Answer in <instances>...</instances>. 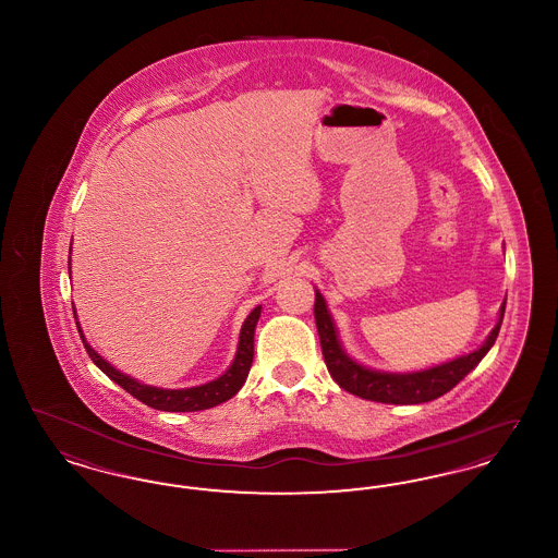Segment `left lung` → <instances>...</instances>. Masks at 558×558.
<instances>
[{
	"label": "left lung",
	"mask_w": 558,
	"mask_h": 558,
	"mask_svg": "<svg viewBox=\"0 0 558 558\" xmlns=\"http://www.w3.org/2000/svg\"><path fill=\"white\" fill-rule=\"evenodd\" d=\"M506 301L500 307V319L485 339V343L475 349L473 353L460 355L451 362L426 368L418 372H380L366 368L353 362L345 353L337 337V328L332 316L326 307L324 296L316 291V305L314 316L318 326L319 345L324 353V362L328 366L330 376L337 380L341 389L362 399H371L378 403H425L441 398L453 389L469 372L477 366L498 339L502 318H505Z\"/></svg>",
	"instance_id": "obj_1"
}]
</instances>
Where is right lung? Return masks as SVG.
I'll return each instance as SVG.
<instances>
[{
    "label": "right lung",
    "mask_w": 558,
    "mask_h": 558,
    "mask_svg": "<svg viewBox=\"0 0 558 558\" xmlns=\"http://www.w3.org/2000/svg\"><path fill=\"white\" fill-rule=\"evenodd\" d=\"M69 274H71V257H69ZM73 312H75V307H73ZM259 316H262V305H257L244 319V324L240 328L239 349H236V355H234V362L230 364V368L211 383L190 387V389H160V387L137 383L132 376L112 368L105 357H100L92 349V345L83 337L80 322H77V328H80L81 341L85 345L87 355L92 357V362L105 372L110 380H114L119 387H123L130 396L140 399L142 403H146L155 410H162V412H198V410H209L213 405H219L239 393L240 387L244 385V380L248 376L251 364H253L255 326H257ZM75 319H77V312H75Z\"/></svg>",
    "instance_id": "1"
}]
</instances>
